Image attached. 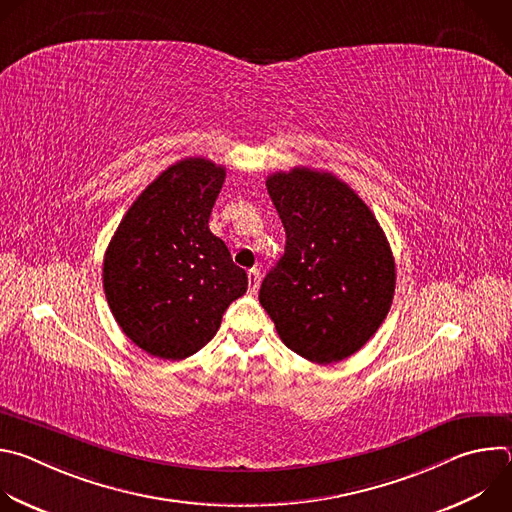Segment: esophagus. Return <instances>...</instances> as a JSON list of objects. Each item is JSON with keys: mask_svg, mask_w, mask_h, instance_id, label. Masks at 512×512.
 Segmentation results:
<instances>
[{"mask_svg": "<svg viewBox=\"0 0 512 512\" xmlns=\"http://www.w3.org/2000/svg\"><path fill=\"white\" fill-rule=\"evenodd\" d=\"M249 275V291L255 296L257 289H259V281H261V275H259V269H249L247 271Z\"/></svg>", "mask_w": 512, "mask_h": 512, "instance_id": "1", "label": "esophagus"}]
</instances>
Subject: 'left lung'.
I'll return each mask as SVG.
<instances>
[{
  "label": "left lung",
  "instance_id": "left-lung-1",
  "mask_svg": "<svg viewBox=\"0 0 512 512\" xmlns=\"http://www.w3.org/2000/svg\"><path fill=\"white\" fill-rule=\"evenodd\" d=\"M285 253L259 302L283 344L318 362L360 350L389 314L395 259L371 208L330 172L294 168L267 178Z\"/></svg>",
  "mask_w": 512,
  "mask_h": 512
}]
</instances>
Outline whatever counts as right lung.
Returning a JSON list of instances; mask_svg holds the SVG:
<instances>
[{"mask_svg": "<svg viewBox=\"0 0 512 512\" xmlns=\"http://www.w3.org/2000/svg\"><path fill=\"white\" fill-rule=\"evenodd\" d=\"M225 176L204 158L176 162L129 206L105 251L107 304L123 334L152 356L198 352L247 291L245 269L208 229Z\"/></svg>", "mask_w": 512, "mask_h": 512, "instance_id": "add662e5", "label": "right lung"}]
</instances>
